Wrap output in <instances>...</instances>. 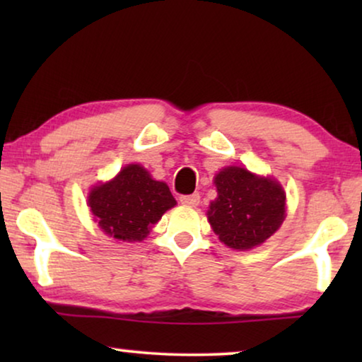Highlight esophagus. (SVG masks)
Listing matches in <instances>:
<instances>
[{
	"label": "esophagus",
	"instance_id": "obj_1",
	"mask_svg": "<svg viewBox=\"0 0 362 362\" xmlns=\"http://www.w3.org/2000/svg\"><path fill=\"white\" fill-rule=\"evenodd\" d=\"M181 204L182 206H187V207H196L197 204H199V194L197 192H194V194H187V196H181L180 197Z\"/></svg>",
	"mask_w": 362,
	"mask_h": 362
}]
</instances>
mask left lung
I'll list each match as a JSON object with an SVG mask.
<instances>
[{"label":"left lung","mask_w":362,"mask_h":362,"mask_svg":"<svg viewBox=\"0 0 362 362\" xmlns=\"http://www.w3.org/2000/svg\"><path fill=\"white\" fill-rule=\"evenodd\" d=\"M217 197L207 209V221L219 240L235 250L264 244L285 221V191L274 177L227 166L214 177Z\"/></svg>","instance_id":"8db88e82"}]
</instances>
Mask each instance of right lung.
I'll list each match as a JSON object with an SVG mask.
<instances>
[{
  "label": "right lung",
  "mask_w": 362,
  "mask_h": 362,
  "mask_svg": "<svg viewBox=\"0 0 362 362\" xmlns=\"http://www.w3.org/2000/svg\"><path fill=\"white\" fill-rule=\"evenodd\" d=\"M87 204L103 234L140 242L176 201L166 182L153 180L140 165H127L113 180L93 186Z\"/></svg>",
  "instance_id": "1"
}]
</instances>
